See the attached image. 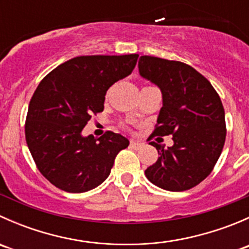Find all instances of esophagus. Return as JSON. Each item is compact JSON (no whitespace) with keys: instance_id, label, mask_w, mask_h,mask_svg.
Here are the masks:
<instances>
[{"instance_id":"esophagus-1","label":"esophagus","mask_w":249,"mask_h":249,"mask_svg":"<svg viewBox=\"0 0 249 249\" xmlns=\"http://www.w3.org/2000/svg\"><path fill=\"white\" fill-rule=\"evenodd\" d=\"M130 145H131L132 148H135V149H140V148L143 145V143L140 142V141L131 140V141H130Z\"/></svg>"}]
</instances>
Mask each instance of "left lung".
<instances>
[{"label":"left lung","mask_w":249,"mask_h":249,"mask_svg":"<svg viewBox=\"0 0 249 249\" xmlns=\"http://www.w3.org/2000/svg\"><path fill=\"white\" fill-rule=\"evenodd\" d=\"M139 69L162 92V107L147 141L172 135L175 142L167 149L149 142L159 158L145 170V177L170 192L192 189L212 172L224 147L227 125L219 95L207 78L184 62L143 55Z\"/></svg>","instance_id":"left-lung-1"}]
</instances>
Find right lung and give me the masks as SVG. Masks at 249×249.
<instances>
[{
    "instance_id": "obj_1",
    "label": "right lung",
    "mask_w": 249,
    "mask_h": 249,
    "mask_svg": "<svg viewBox=\"0 0 249 249\" xmlns=\"http://www.w3.org/2000/svg\"><path fill=\"white\" fill-rule=\"evenodd\" d=\"M137 59V54L77 56L41 80L29 104L25 139L37 169L53 185L84 193L108 177L129 141L112 131L99 139L80 132L104 110L107 90L131 73Z\"/></svg>"
}]
</instances>
